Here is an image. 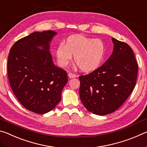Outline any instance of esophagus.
I'll return each instance as SVG.
<instances>
[{
    "instance_id": "34e87169",
    "label": "esophagus",
    "mask_w": 147,
    "mask_h": 147,
    "mask_svg": "<svg viewBox=\"0 0 147 147\" xmlns=\"http://www.w3.org/2000/svg\"><path fill=\"white\" fill-rule=\"evenodd\" d=\"M68 76L70 78H75V77L76 76V75L75 74H73V73H68Z\"/></svg>"
}]
</instances>
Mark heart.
<instances>
[{"mask_svg":"<svg viewBox=\"0 0 147 147\" xmlns=\"http://www.w3.org/2000/svg\"><path fill=\"white\" fill-rule=\"evenodd\" d=\"M106 54L104 42L80 34L71 35L55 50L57 63L61 67H66L73 61L84 72H91L98 69Z\"/></svg>","mask_w":147,"mask_h":147,"instance_id":"heart-1","label":"heart"}]
</instances>
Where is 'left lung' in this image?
Returning <instances> with one entry per match:
<instances>
[{"instance_id":"8db88e82","label":"left lung","mask_w":147,"mask_h":147,"mask_svg":"<svg viewBox=\"0 0 147 147\" xmlns=\"http://www.w3.org/2000/svg\"><path fill=\"white\" fill-rule=\"evenodd\" d=\"M113 53L102 65L79 76L80 97L89 111L105 115L123 105L135 88L138 65L132 49L115 38Z\"/></svg>"}]
</instances>
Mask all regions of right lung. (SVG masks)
I'll return each instance as SVG.
<instances>
[{
  "label": "right lung",
  "instance_id": "obj_1",
  "mask_svg": "<svg viewBox=\"0 0 147 147\" xmlns=\"http://www.w3.org/2000/svg\"><path fill=\"white\" fill-rule=\"evenodd\" d=\"M56 34L53 30L33 32L16 41L9 51L7 69L11 88L22 105L36 113L55 108L67 82L66 71L55 66L50 53Z\"/></svg>",
  "mask_w": 147,
  "mask_h": 147
}]
</instances>
